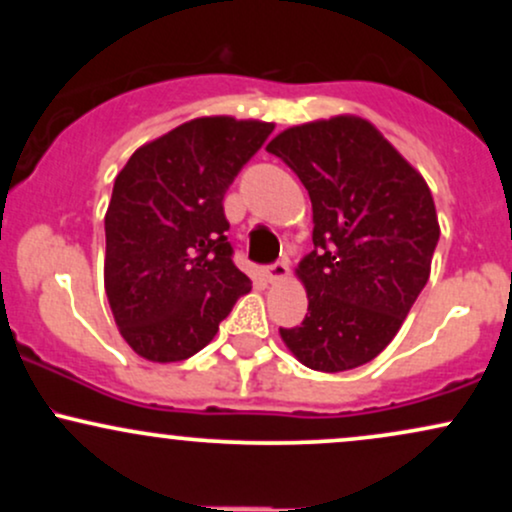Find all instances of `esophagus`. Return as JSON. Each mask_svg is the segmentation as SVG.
I'll return each mask as SVG.
<instances>
[{
	"mask_svg": "<svg viewBox=\"0 0 512 512\" xmlns=\"http://www.w3.org/2000/svg\"><path fill=\"white\" fill-rule=\"evenodd\" d=\"M286 274H289V264H286V260H279V262L269 264V267L264 269V276H267L269 281H281V279H286Z\"/></svg>",
	"mask_w": 512,
	"mask_h": 512,
	"instance_id": "esophagus-1",
	"label": "esophagus"
}]
</instances>
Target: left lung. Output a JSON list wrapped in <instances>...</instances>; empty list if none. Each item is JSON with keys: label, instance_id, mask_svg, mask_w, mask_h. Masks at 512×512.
I'll list each match as a JSON object with an SVG mask.
<instances>
[{"label": "left lung", "instance_id": "8db88e82", "mask_svg": "<svg viewBox=\"0 0 512 512\" xmlns=\"http://www.w3.org/2000/svg\"><path fill=\"white\" fill-rule=\"evenodd\" d=\"M313 202V245L296 274L308 313L281 339L303 366L342 373L395 339L431 274L440 228L419 170L368 120L339 115L267 144Z\"/></svg>", "mask_w": 512, "mask_h": 512}]
</instances>
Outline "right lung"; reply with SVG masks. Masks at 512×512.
I'll list each match as a JSON object with an SVG mask.
<instances>
[{"mask_svg": "<svg viewBox=\"0 0 512 512\" xmlns=\"http://www.w3.org/2000/svg\"><path fill=\"white\" fill-rule=\"evenodd\" d=\"M272 122L197 117L139 146L105 214V293L146 361L202 351L252 281L233 264L223 195Z\"/></svg>", "mask_w": 512, "mask_h": 512, "instance_id": "1", "label": "right lung"}]
</instances>
